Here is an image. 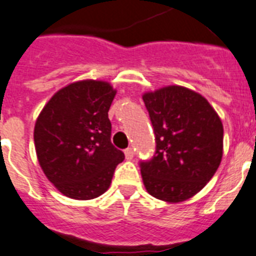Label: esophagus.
<instances>
[{
	"label": "esophagus",
	"mask_w": 256,
	"mask_h": 256,
	"mask_svg": "<svg viewBox=\"0 0 256 256\" xmlns=\"http://www.w3.org/2000/svg\"><path fill=\"white\" fill-rule=\"evenodd\" d=\"M124 154H126V160H132V158H134V148H126V150H124Z\"/></svg>",
	"instance_id": "obj_1"
}]
</instances>
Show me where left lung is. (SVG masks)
<instances>
[{
    "instance_id": "8db88e82",
    "label": "left lung",
    "mask_w": 256,
    "mask_h": 256,
    "mask_svg": "<svg viewBox=\"0 0 256 256\" xmlns=\"http://www.w3.org/2000/svg\"><path fill=\"white\" fill-rule=\"evenodd\" d=\"M142 100L156 140L152 158L140 161L145 189L161 201H185L220 166L222 122L204 96L180 86L144 94Z\"/></svg>"
}]
</instances>
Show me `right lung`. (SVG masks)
Listing matches in <instances>:
<instances>
[{"instance_id":"obj_1","label":"right lung","mask_w":256,"mask_h":256,"mask_svg":"<svg viewBox=\"0 0 256 256\" xmlns=\"http://www.w3.org/2000/svg\"><path fill=\"white\" fill-rule=\"evenodd\" d=\"M110 83L82 80L59 90L36 118L34 144L51 184L74 200H92L110 188L124 153L111 142Z\"/></svg>"}]
</instances>
